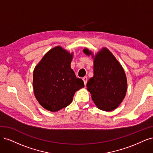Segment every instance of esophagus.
<instances>
[{
    "label": "esophagus",
    "instance_id": "obj_1",
    "mask_svg": "<svg viewBox=\"0 0 153 153\" xmlns=\"http://www.w3.org/2000/svg\"><path fill=\"white\" fill-rule=\"evenodd\" d=\"M82 80H83V81H84V84H85V85H86V84H87V76L83 77Z\"/></svg>",
    "mask_w": 153,
    "mask_h": 153
}]
</instances>
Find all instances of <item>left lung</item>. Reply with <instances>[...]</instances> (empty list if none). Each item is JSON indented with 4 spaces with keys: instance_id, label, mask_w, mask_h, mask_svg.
<instances>
[{
    "instance_id": "1",
    "label": "left lung",
    "mask_w": 153,
    "mask_h": 153,
    "mask_svg": "<svg viewBox=\"0 0 153 153\" xmlns=\"http://www.w3.org/2000/svg\"><path fill=\"white\" fill-rule=\"evenodd\" d=\"M89 55L91 52L84 49ZM92 99L100 110L112 111L121 104L127 90L126 75L121 65L110 51L103 48L94 61V76L87 83Z\"/></svg>"
}]
</instances>
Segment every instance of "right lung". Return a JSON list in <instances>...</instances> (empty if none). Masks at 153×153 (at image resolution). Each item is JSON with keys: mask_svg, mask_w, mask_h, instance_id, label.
Returning a JSON list of instances; mask_svg holds the SVG:
<instances>
[{"mask_svg": "<svg viewBox=\"0 0 153 153\" xmlns=\"http://www.w3.org/2000/svg\"><path fill=\"white\" fill-rule=\"evenodd\" d=\"M73 54L56 47L45 55L34 70L36 98L43 108L56 112L72 102L75 92L84 87L71 68Z\"/></svg>", "mask_w": 153, "mask_h": 153, "instance_id": "obj_1", "label": "right lung"}]
</instances>
